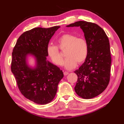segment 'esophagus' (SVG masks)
Here are the masks:
<instances>
[{"mask_svg": "<svg viewBox=\"0 0 124 124\" xmlns=\"http://www.w3.org/2000/svg\"><path fill=\"white\" fill-rule=\"evenodd\" d=\"M63 74L65 76H66V75H68V74H69V72H68V71H64Z\"/></svg>", "mask_w": 124, "mask_h": 124, "instance_id": "esophagus-1", "label": "esophagus"}]
</instances>
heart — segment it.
<instances>
[{
    "mask_svg": "<svg viewBox=\"0 0 124 124\" xmlns=\"http://www.w3.org/2000/svg\"><path fill=\"white\" fill-rule=\"evenodd\" d=\"M57 46L61 50L66 48L65 55L66 58L63 65L66 69H72L76 66L77 62L82 63L87 57L88 45L86 40L83 38H77L73 34H64L57 40ZM58 47L49 45L47 49V54L54 63L61 66L63 59Z\"/></svg>",
    "mask_w": 124,
    "mask_h": 124,
    "instance_id": "1",
    "label": "heart"
}]
</instances>
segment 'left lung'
Segmentation results:
<instances>
[{"instance_id": "left-lung-1", "label": "left lung", "mask_w": 124, "mask_h": 124, "mask_svg": "<svg viewBox=\"0 0 124 124\" xmlns=\"http://www.w3.org/2000/svg\"><path fill=\"white\" fill-rule=\"evenodd\" d=\"M66 26H80L88 45L85 61L74 71L78 77L74 90L84 99L95 98L105 90L110 81L111 58L108 37L102 28L92 22L80 21Z\"/></svg>"}]
</instances>
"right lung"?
I'll return each instance as SVG.
<instances>
[{"label":"right lung","instance_id":"add662e5","mask_svg":"<svg viewBox=\"0 0 124 124\" xmlns=\"http://www.w3.org/2000/svg\"><path fill=\"white\" fill-rule=\"evenodd\" d=\"M60 28H35L19 36L12 53L11 72L22 95L39 105H46L55 96L58 85L63 77L62 70L47 61L50 40ZM28 55L35 59V66L27 63Z\"/></svg>","mask_w":124,"mask_h":124}]
</instances>
